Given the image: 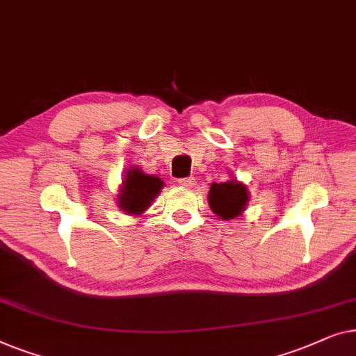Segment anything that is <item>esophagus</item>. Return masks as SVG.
I'll return each instance as SVG.
<instances>
[{
  "label": "esophagus",
  "instance_id": "obj_1",
  "mask_svg": "<svg viewBox=\"0 0 356 356\" xmlns=\"http://www.w3.org/2000/svg\"><path fill=\"white\" fill-rule=\"evenodd\" d=\"M179 182V185H182V187H193L195 185V179L193 177H182V179H179L177 180Z\"/></svg>",
  "mask_w": 356,
  "mask_h": 356
}]
</instances>
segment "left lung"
Listing matches in <instances>:
<instances>
[{
	"instance_id": "8db88e82",
	"label": "left lung",
	"mask_w": 356,
	"mask_h": 356,
	"mask_svg": "<svg viewBox=\"0 0 356 356\" xmlns=\"http://www.w3.org/2000/svg\"><path fill=\"white\" fill-rule=\"evenodd\" d=\"M208 200L213 213H216L222 219H234L247 207L248 192L245 185L232 179L229 182L213 184L209 188Z\"/></svg>"
}]
</instances>
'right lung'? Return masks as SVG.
<instances>
[{"instance_id": "right-lung-1", "label": "right lung", "mask_w": 356, "mask_h": 356, "mask_svg": "<svg viewBox=\"0 0 356 356\" xmlns=\"http://www.w3.org/2000/svg\"><path fill=\"white\" fill-rule=\"evenodd\" d=\"M163 187V180L159 177L143 174L140 169H132L126 172L124 187L119 193V207L129 214H140L147 209L154 197Z\"/></svg>"}]
</instances>
